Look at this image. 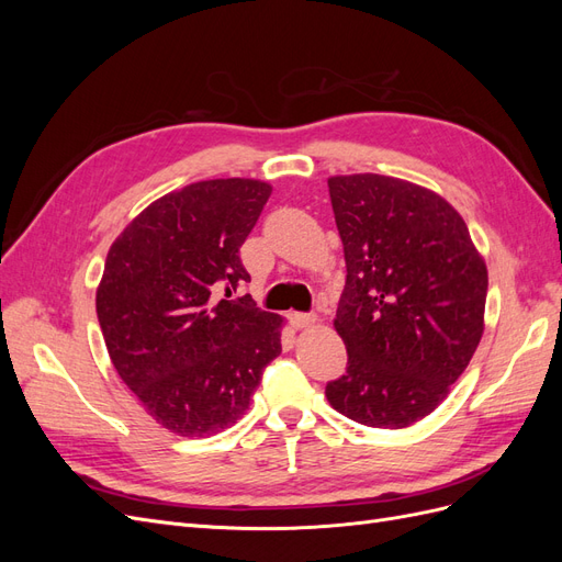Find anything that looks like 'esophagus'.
<instances>
[{"instance_id": "esophagus-1", "label": "esophagus", "mask_w": 562, "mask_h": 562, "mask_svg": "<svg viewBox=\"0 0 562 562\" xmlns=\"http://www.w3.org/2000/svg\"><path fill=\"white\" fill-rule=\"evenodd\" d=\"M318 318L314 316V314H300V312H295V314H291V323L295 328H310V326H314Z\"/></svg>"}]
</instances>
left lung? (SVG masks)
<instances>
[{
	"instance_id": "8db88e82",
	"label": "left lung",
	"mask_w": 562,
	"mask_h": 562,
	"mask_svg": "<svg viewBox=\"0 0 562 562\" xmlns=\"http://www.w3.org/2000/svg\"><path fill=\"white\" fill-rule=\"evenodd\" d=\"M347 285L333 326L347 372L326 386L337 413L378 429L431 415L485 330L487 267L452 203L411 180L328 178Z\"/></svg>"
}]
</instances>
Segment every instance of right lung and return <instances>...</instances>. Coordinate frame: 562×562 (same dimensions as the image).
<instances>
[{
	"label": "right lung",
	"mask_w": 562,
	"mask_h": 562,
	"mask_svg": "<svg viewBox=\"0 0 562 562\" xmlns=\"http://www.w3.org/2000/svg\"><path fill=\"white\" fill-rule=\"evenodd\" d=\"M269 194L255 178L192 182L151 201L110 246L100 330L119 378L171 434L232 427L281 353L279 314L217 300L223 283L250 281L239 248Z\"/></svg>",
	"instance_id": "add662e5"
}]
</instances>
